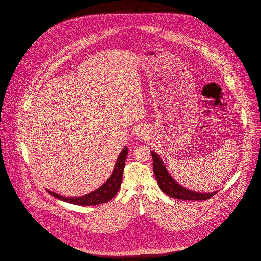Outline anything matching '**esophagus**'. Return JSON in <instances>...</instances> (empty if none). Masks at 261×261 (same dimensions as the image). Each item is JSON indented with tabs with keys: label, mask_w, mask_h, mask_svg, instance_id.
<instances>
[{
	"label": "esophagus",
	"mask_w": 261,
	"mask_h": 261,
	"mask_svg": "<svg viewBox=\"0 0 261 261\" xmlns=\"http://www.w3.org/2000/svg\"><path fill=\"white\" fill-rule=\"evenodd\" d=\"M137 134H138V136L140 137V138H144V137L146 136L145 130H139V131L137 132Z\"/></svg>",
	"instance_id": "1"
}]
</instances>
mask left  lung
Masks as SVG:
<instances>
[{"mask_svg":"<svg viewBox=\"0 0 261 261\" xmlns=\"http://www.w3.org/2000/svg\"><path fill=\"white\" fill-rule=\"evenodd\" d=\"M151 156L153 160V173L155 175L159 187L167 196L185 200H205L211 199L217 193V191L211 193H197L181 186L168 173L161 158L153 151H151Z\"/></svg>","mask_w":261,"mask_h":261,"instance_id":"obj_1","label":"left lung"}]
</instances>
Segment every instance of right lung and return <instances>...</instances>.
I'll use <instances>...</instances> for the list:
<instances>
[{"mask_svg": "<svg viewBox=\"0 0 261 261\" xmlns=\"http://www.w3.org/2000/svg\"><path fill=\"white\" fill-rule=\"evenodd\" d=\"M127 154H128V149H127V147H125L124 149H122V151L120 152V154L116 161L115 167L112 171L111 177L107 180V182L102 186L99 187V189H97L96 191H94L90 194H87L82 197H77V198H65V197H62L61 195L56 194L49 190H47V191L53 197L61 199L62 201L76 204V205L90 206V205L105 203V202L111 200L113 197H115V195L117 194V192L120 189Z\"/></svg>", "mask_w": 261, "mask_h": 261, "instance_id": "add662e5", "label": "right lung"}]
</instances>
